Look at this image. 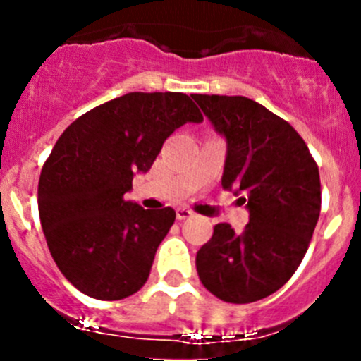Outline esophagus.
Returning <instances> with one entry per match:
<instances>
[{
    "instance_id": "1",
    "label": "esophagus",
    "mask_w": 361,
    "mask_h": 361,
    "mask_svg": "<svg viewBox=\"0 0 361 361\" xmlns=\"http://www.w3.org/2000/svg\"><path fill=\"white\" fill-rule=\"evenodd\" d=\"M175 215H177V220H186L193 215V212L188 208H177L175 209Z\"/></svg>"
}]
</instances>
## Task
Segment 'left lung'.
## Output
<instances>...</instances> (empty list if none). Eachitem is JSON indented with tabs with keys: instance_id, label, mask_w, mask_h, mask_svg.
I'll list each match as a JSON object with an SVG mask.
<instances>
[{
	"instance_id": "8db88e82",
	"label": "left lung",
	"mask_w": 361,
	"mask_h": 361,
	"mask_svg": "<svg viewBox=\"0 0 361 361\" xmlns=\"http://www.w3.org/2000/svg\"><path fill=\"white\" fill-rule=\"evenodd\" d=\"M226 141L222 188L250 212L242 233L216 224L197 251L200 282L216 298L250 304L279 291L300 266L320 216V173L288 121L242 95H193Z\"/></svg>"
}]
</instances>
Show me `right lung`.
I'll return each instance as SVG.
<instances>
[{"instance_id":"1","label":"right lung","mask_w":361,"mask_h":361,"mask_svg":"<svg viewBox=\"0 0 361 361\" xmlns=\"http://www.w3.org/2000/svg\"><path fill=\"white\" fill-rule=\"evenodd\" d=\"M186 123H202L186 94L132 92L86 111L57 139L37 208L50 255L73 288L121 300L145 286L175 212L145 209L124 195Z\"/></svg>"}]
</instances>
